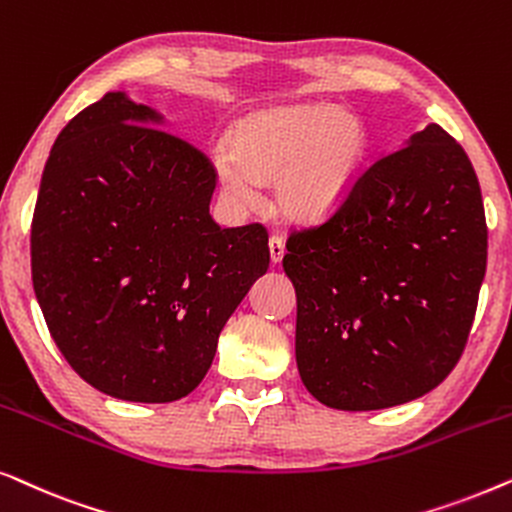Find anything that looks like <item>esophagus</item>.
I'll return each mask as SVG.
<instances>
[{
	"label": "esophagus",
	"instance_id": "obj_1",
	"mask_svg": "<svg viewBox=\"0 0 512 512\" xmlns=\"http://www.w3.org/2000/svg\"><path fill=\"white\" fill-rule=\"evenodd\" d=\"M268 247H270V261H272V263H279V261H282L284 254H286L284 237H282V235H272V237H270V242H268Z\"/></svg>",
	"mask_w": 512,
	"mask_h": 512
}]
</instances>
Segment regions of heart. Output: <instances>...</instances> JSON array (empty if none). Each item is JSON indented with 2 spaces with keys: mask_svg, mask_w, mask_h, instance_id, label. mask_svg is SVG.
Instances as JSON below:
<instances>
[{
  "mask_svg": "<svg viewBox=\"0 0 512 512\" xmlns=\"http://www.w3.org/2000/svg\"><path fill=\"white\" fill-rule=\"evenodd\" d=\"M368 151V132L354 114L331 104L258 111L230 135L216 158L223 191L237 205L256 200L254 184H275L279 209L314 221L354 191Z\"/></svg>",
  "mask_w": 512,
  "mask_h": 512,
  "instance_id": "1",
  "label": "heart"
}]
</instances>
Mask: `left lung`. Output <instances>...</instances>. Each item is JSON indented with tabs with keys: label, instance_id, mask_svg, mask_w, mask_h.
Instances as JSON below:
<instances>
[{
	"label": "left lung",
	"instance_id": "8db88e82",
	"mask_svg": "<svg viewBox=\"0 0 512 512\" xmlns=\"http://www.w3.org/2000/svg\"><path fill=\"white\" fill-rule=\"evenodd\" d=\"M300 380L335 410H382L436 389L464 352L487 268L478 177L431 123L377 156L317 226L291 230Z\"/></svg>",
	"mask_w": 512,
	"mask_h": 512
}]
</instances>
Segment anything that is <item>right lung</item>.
<instances>
[{"mask_svg": "<svg viewBox=\"0 0 512 512\" xmlns=\"http://www.w3.org/2000/svg\"><path fill=\"white\" fill-rule=\"evenodd\" d=\"M156 111L107 93L69 121L41 174L32 284L69 366L121 401L172 403L270 265L261 223L209 216L212 160Z\"/></svg>", "mask_w": 512, "mask_h": 512, "instance_id": "add662e5", "label": "right lung"}]
</instances>
